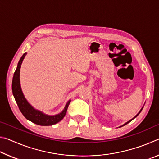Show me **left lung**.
I'll use <instances>...</instances> for the list:
<instances>
[{
  "label": "left lung",
  "mask_w": 159,
  "mask_h": 159,
  "mask_svg": "<svg viewBox=\"0 0 159 159\" xmlns=\"http://www.w3.org/2000/svg\"><path fill=\"white\" fill-rule=\"evenodd\" d=\"M142 109L140 110V111H139V113H140V112L142 111ZM139 114H137V115L135 116H134V118H133V119H134V118H136L137 116H138L139 115ZM133 119H132V120H133ZM129 120V121H128V122H127V123H125V124H124V125H126V124H128V123H130V122L131 121V120Z\"/></svg>",
  "instance_id": "1"
}]
</instances>
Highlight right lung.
I'll return each mask as SVG.
<instances>
[{
    "instance_id": "obj_1",
    "label": "right lung",
    "mask_w": 159,
    "mask_h": 159,
    "mask_svg": "<svg viewBox=\"0 0 159 159\" xmlns=\"http://www.w3.org/2000/svg\"><path fill=\"white\" fill-rule=\"evenodd\" d=\"M26 55V53H25L22 55V57L20 58L17 64V69H16L14 73V76H13L12 90L13 95H14V98L15 99V101L17 102L19 109H20L21 114H23L24 116L27 120L39 125H52L56 124L57 123L60 122L61 120H62V118L64 117V116H65L66 113L67 109H68L69 104L71 101L69 100L67 102L65 108H64L62 112L56 116L45 115L43 114L42 112L34 109L28 103V102L26 101V99L24 97L22 92H21L20 83V67Z\"/></svg>"
}]
</instances>
